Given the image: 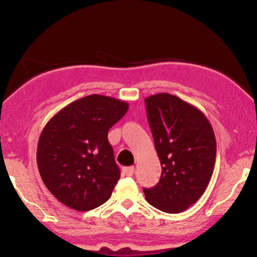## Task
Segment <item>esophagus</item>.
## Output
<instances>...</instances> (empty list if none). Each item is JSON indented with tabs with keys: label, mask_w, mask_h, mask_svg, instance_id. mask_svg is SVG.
<instances>
[{
	"label": "esophagus",
	"mask_w": 257,
	"mask_h": 257,
	"mask_svg": "<svg viewBox=\"0 0 257 257\" xmlns=\"http://www.w3.org/2000/svg\"><path fill=\"white\" fill-rule=\"evenodd\" d=\"M134 172H135L134 167H125V168H123V169H122L123 175H125V176H132L133 174H134Z\"/></svg>",
	"instance_id": "34e87169"
}]
</instances>
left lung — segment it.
Listing matches in <instances>:
<instances>
[{"mask_svg":"<svg viewBox=\"0 0 257 257\" xmlns=\"http://www.w3.org/2000/svg\"><path fill=\"white\" fill-rule=\"evenodd\" d=\"M145 105L162 166L158 184L144 188L145 198L164 213H182L202 197L213 175V126L202 111L169 93L147 96Z\"/></svg>","mask_w":257,"mask_h":257,"instance_id":"8db88e82","label":"left lung"}]
</instances>
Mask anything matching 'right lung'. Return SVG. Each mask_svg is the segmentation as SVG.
<instances>
[{
    "mask_svg": "<svg viewBox=\"0 0 257 257\" xmlns=\"http://www.w3.org/2000/svg\"><path fill=\"white\" fill-rule=\"evenodd\" d=\"M128 108L122 100L91 94L65 106L44 125L37 167L59 202L88 211L110 198L120 170L107 134Z\"/></svg>",
    "mask_w": 257,
    "mask_h": 257,
    "instance_id": "obj_1",
    "label": "right lung"
}]
</instances>
